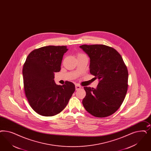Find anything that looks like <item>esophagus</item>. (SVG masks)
Returning <instances> with one entry per match:
<instances>
[{
	"mask_svg": "<svg viewBox=\"0 0 151 151\" xmlns=\"http://www.w3.org/2000/svg\"><path fill=\"white\" fill-rule=\"evenodd\" d=\"M81 88V86L80 85H78V84H76V85H75V88H76V90H78L80 89Z\"/></svg>",
	"mask_w": 151,
	"mask_h": 151,
	"instance_id": "1",
	"label": "esophagus"
}]
</instances>
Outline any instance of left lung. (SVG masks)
<instances>
[{
	"instance_id": "1",
	"label": "left lung",
	"mask_w": 151,
	"mask_h": 151,
	"mask_svg": "<svg viewBox=\"0 0 151 151\" xmlns=\"http://www.w3.org/2000/svg\"><path fill=\"white\" fill-rule=\"evenodd\" d=\"M80 47L90 59V73L98 78L96 88L85 86V109L95 117L114 114L124 100L128 90V72L121 55L104 45H83Z\"/></svg>"
}]
</instances>
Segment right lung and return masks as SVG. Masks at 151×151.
Here are the masks:
<instances>
[{
	"label": "right lung",
	"instance_id": "add662e5",
	"mask_svg": "<svg viewBox=\"0 0 151 151\" xmlns=\"http://www.w3.org/2000/svg\"><path fill=\"white\" fill-rule=\"evenodd\" d=\"M65 46H48L32 51L23 67L24 93L32 108L37 113L51 116L60 113L67 106L75 90V85L66 81L58 85L55 73L59 72Z\"/></svg>",
	"mask_w": 151,
	"mask_h": 151
}]
</instances>
